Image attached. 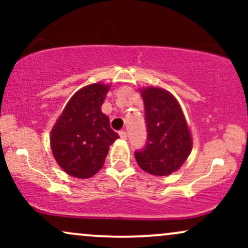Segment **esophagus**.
Here are the masks:
<instances>
[{"instance_id":"34e87169","label":"esophagus","mask_w":248,"mask_h":248,"mask_svg":"<svg viewBox=\"0 0 248 248\" xmlns=\"http://www.w3.org/2000/svg\"><path fill=\"white\" fill-rule=\"evenodd\" d=\"M119 135H120V138L121 139H124V140H126V139H127V133L126 132H124V130H121V132H119Z\"/></svg>"}]
</instances>
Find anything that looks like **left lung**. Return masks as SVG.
Returning <instances> with one entry per match:
<instances>
[{
	"label": "left lung",
	"instance_id": "8db88e82",
	"mask_svg": "<svg viewBox=\"0 0 248 248\" xmlns=\"http://www.w3.org/2000/svg\"><path fill=\"white\" fill-rule=\"evenodd\" d=\"M147 142L135 158L144 171L167 176L181 168L192 148L191 135L178 101L166 90H142Z\"/></svg>",
	"mask_w": 248,
	"mask_h": 248
}]
</instances>
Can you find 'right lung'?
<instances>
[{"label":"right lung","instance_id":"1","mask_svg":"<svg viewBox=\"0 0 248 248\" xmlns=\"http://www.w3.org/2000/svg\"><path fill=\"white\" fill-rule=\"evenodd\" d=\"M108 85L92 84L76 93L51 132V149L57 163L77 178L95 175L105 163L110 144L119 135L110 128L101 106Z\"/></svg>","mask_w":248,"mask_h":248}]
</instances>
